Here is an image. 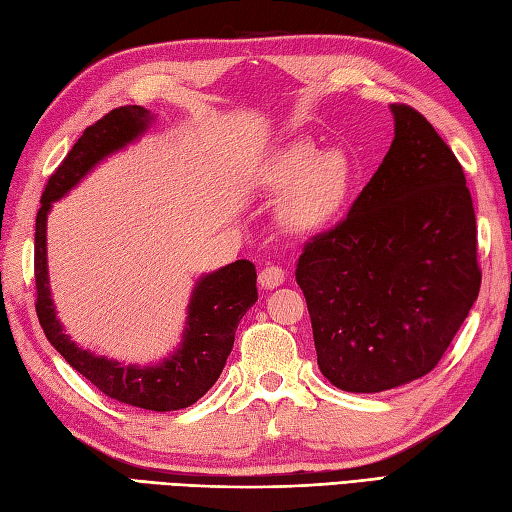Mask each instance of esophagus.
I'll use <instances>...</instances> for the list:
<instances>
[{"label": "esophagus", "instance_id": "34e87169", "mask_svg": "<svg viewBox=\"0 0 512 512\" xmlns=\"http://www.w3.org/2000/svg\"><path fill=\"white\" fill-rule=\"evenodd\" d=\"M286 273L279 266H266L259 270V286L264 290H275L277 286L284 284Z\"/></svg>", "mask_w": 512, "mask_h": 512}]
</instances>
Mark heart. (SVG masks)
Masks as SVG:
<instances>
[{"mask_svg":"<svg viewBox=\"0 0 512 512\" xmlns=\"http://www.w3.org/2000/svg\"><path fill=\"white\" fill-rule=\"evenodd\" d=\"M352 184L350 160L341 149L319 151L297 140L279 151L270 167V187L286 193L277 220L292 235L323 231L345 206Z\"/></svg>","mask_w":512,"mask_h":512,"instance_id":"heart-1","label":"heart"}]
</instances>
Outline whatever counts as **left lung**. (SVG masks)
Returning <instances> with one entry per match:
<instances>
[{
    "mask_svg": "<svg viewBox=\"0 0 512 512\" xmlns=\"http://www.w3.org/2000/svg\"><path fill=\"white\" fill-rule=\"evenodd\" d=\"M394 140L345 220L297 264L321 374L352 394L438 365L480 292L464 171L431 123L389 105Z\"/></svg>",
    "mask_w": 512,
    "mask_h": 512,
    "instance_id": "left-lung-1",
    "label": "left lung"
}]
</instances>
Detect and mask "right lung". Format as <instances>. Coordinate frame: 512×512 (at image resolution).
Returning a JSON list of instances; mask_svg holds the SVG:
<instances>
[{
  "label": "right lung",
  "instance_id": "right-lung-1",
  "mask_svg": "<svg viewBox=\"0 0 512 512\" xmlns=\"http://www.w3.org/2000/svg\"><path fill=\"white\" fill-rule=\"evenodd\" d=\"M154 121L156 114L140 105L112 110L85 129L61 167L50 176L41 195L35 228L37 317L54 350L105 396L149 411H178L198 402L220 378L233 350L237 325L257 301L255 266L246 259H237L200 275L191 290L178 347L169 356L147 365H125L76 345L57 317L48 275V215L52 204L79 187L101 162L134 145Z\"/></svg>",
  "mask_w": 512,
  "mask_h": 512
}]
</instances>
